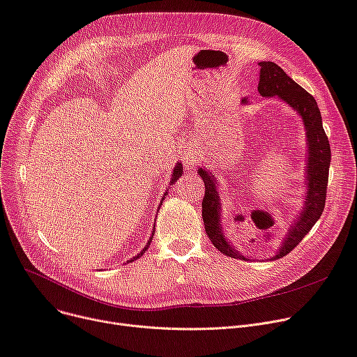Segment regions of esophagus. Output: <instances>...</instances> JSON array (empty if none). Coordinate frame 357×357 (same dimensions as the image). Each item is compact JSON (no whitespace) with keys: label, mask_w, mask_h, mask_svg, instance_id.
Segmentation results:
<instances>
[{"label":"esophagus","mask_w":357,"mask_h":357,"mask_svg":"<svg viewBox=\"0 0 357 357\" xmlns=\"http://www.w3.org/2000/svg\"><path fill=\"white\" fill-rule=\"evenodd\" d=\"M198 159H199V155H198L197 151H194V149H183L182 160H183V163H185V166H186L188 169H192L194 165L198 162Z\"/></svg>","instance_id":"1"}]
</instances>
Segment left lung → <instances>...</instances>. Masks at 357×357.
<instances>
[{
	"instance_id": "8db88e82",
	"label": "left lung",
	"mask_w": 357,
	"mask_h": 357,
	"mask_svg": "<svg viewBox=\"0 0 357 357\" xmlns=\"http://www.w3.org/2000/svg\"><path fill=\"white\" fill-rule=\"evenodd\" d=\"M259 66V83L258 91L263 98H278L293 107L303 119L305 135H307V168H305V198L304 206L300 215L291 224L287 231L286 238L282 240L281 247L273 255L271 259L286 257L290 251L300 244V241L313 228L326 204L328 166L331 159V151L328 139L323 129L321 114L317 102L310 93H307L298 86L291 77L286 75L280 66L273 61H261ZM243 103H248L243 99ZM198 175L205 183V195L202 199V220L206 235L211 243L220 252L244 259L240 251H236L224 236V228L221 225V201L218 192V182L211 172L204 168L198 169Z\"/></svg>"
}]
</instances>
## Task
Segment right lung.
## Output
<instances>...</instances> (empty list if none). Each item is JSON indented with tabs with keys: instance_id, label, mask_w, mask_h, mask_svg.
<instances>
[{
	"instance_id": "obj_1",
	"label": "right lung",
	"mask_w": 357,
	"mask_h": 357,
	"mask_svg": "<svg viewBox=\"0 0 357 357\" xmlns=\"http://www.w3.org/2000/svg\"><path fill=\"white\" fill-rule=\"evenodd\" d=\"M182 172H183V168H182V163H176L175 165V168H174V172H172V179H171V183H175L178 179H179V176L182 175ZM166 194H168V192H166ZM162 201H163V198H162ZM160 205H162V202H160ZM153 234H155V229H153V232H152V236H151V238H149V241H148V244H146V247L144 248V250H142L136 257H133V258H130L129 261H128V263H132V261H135V259H137L139 257H142V255H144V252L149 248V245H151V243H152V238H153Z\"/></svg>"
}]
</instances>
